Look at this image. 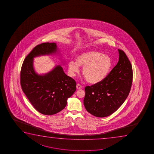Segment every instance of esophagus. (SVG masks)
<instances>
[{
  "label": "esophagus",
  "instance_id": "obj_1",
  "mask_svg": "<svg viewBox=\"0 0 154 154\" xmlns=\"http://www.w3.org/2000/svg\"><path fill=\"white\" fill-rule=\"evenodd\" d=\"M76 87H77V89H81L82 88V86L80 85L79 84H77V86H76Z\"/></svg>",
  "mask_w": 154,
  "mask_h": 154
}]
</instances>
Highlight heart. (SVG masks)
I'll return each instance as SVG.
<instances>
[{
    "instance_id": "b5f03b06",
    "label": "heart",
    "mask_w": 154,
    "mask_h": 154,
    "mask_svg": "<svg viewBox=\"0 0 154 154\" xmlns=\"http://www.w3.org/2000/svg\"><path fill=\"white\" fill-rule=\"evenodd\" d=\"M76 62L68 63V72L74 77L79 71V66L83 67L82 74L91 84H97L106 78L112 67L110 57L99 51H87L80 53L76 58Z\"/></svg>"
}]
</instances>
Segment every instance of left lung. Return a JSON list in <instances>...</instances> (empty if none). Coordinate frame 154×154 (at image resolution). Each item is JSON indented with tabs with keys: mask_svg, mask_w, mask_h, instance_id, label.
<instances>
[{
	"mask_svg": "<svg viewBox=\"0 0 154 154\" xmlns=\"http://www.w3.org/2000/svg\"><path fill=\"white\" fill-rule=\"evenodd\" d=\"M118 51V63L106 78L85 88V107L97 117H105L116 112L124 103L131 91L132 66L124 51Z\"/></svg>",
	"mask_w": 154,
	"mask_h": 154,
	"instance_id": "obj_1",
	"label": "left lung"
}]
</instances>
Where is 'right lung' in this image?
<instances>
[{
  "mask_svg": "<svg viewBox=\"0 0 154 154\" xmlns=\"http://www.w3.org/2000/svg\"><path fill=\"white\" fill-rule=\"evenodd\" d=\"M57 45L45 42L34 47L26 56L20 71V84L23 93L38 112L52 115L61 111L67 99L76 91V82L66 75L61 66L51 72L38 75L34 69V58L57 53Z\"/></svg>",
  "mask_w": 154,
  "mask_h": 154,
  "instance_id": "right-lung-1",
  "label": "right lung"
}]
</instances>
